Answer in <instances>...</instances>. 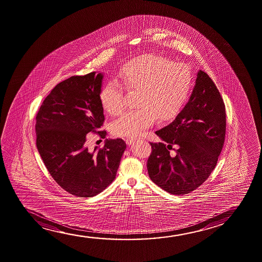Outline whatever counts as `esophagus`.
Masks as SVG:
<instances>
[{
    "instance_id": "esophagus-1",
    "label": "esophagus",
    "mask_w": 262,
    "mask_h": 262,
    "mask_svg": "<svg viewBox=\"0 0 262 262\" xmlns=\"http://www.w3.org/2000/svg\"><path fill=\"white\" fill-rule=\"evenodd\" d=\"M136 139H137V138H134V137H129V138H126L125 142H126V144H128V145H130V144L133 143L134 141H136Z\"/></svg>"
}]
</instances>
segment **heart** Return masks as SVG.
<instances>
[{"mask_svg": "<svg viewBox=\"0 0 262 262\" xmlns=\"http://www.w3.org/2000/svg\"><path fill=\"white\" fill-rule=\"evenodd\" d=\"M121 87L127 92H138L137 110L122 115L111 125L118 137H135L155 123L174 117L188 101L193 88L189 67L175 64L165 56L144 55L122 67L118 83L111 81L101 89L100 100L110 114H120L124 110Z\"/></svg>", "mask_w": 262, "mask_h": 262, "instance_id": "obj_1", "label": "heart"}]
</instances>
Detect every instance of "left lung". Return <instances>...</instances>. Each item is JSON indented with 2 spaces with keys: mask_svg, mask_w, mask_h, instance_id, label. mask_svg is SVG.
<instances>
[{
  "mask_svg": "<svg viewBox=\"0 0 262 262\" xmlns=\"http://www.w3.org/2000/svg\"><path fill=\"white\" fill-rule=\"evenodd\" d=\"M225 115L214 81L199 71L188 103L173 121L155 132L162 141L150 143L151 181L172 195L188 194L207 181L225 143Z\"/></svg>",
  "mask_w": 262,
  "mask_h": 262,
  "instance_id": "obj_1",
  "label": "left lung"
}]
</instances>
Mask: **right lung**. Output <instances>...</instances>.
<instances>
[{
    "instance_id": "obj_1",
    "label": "right lung",
    "mask_w": 262,
    "mask_h": 262,
    "mask_svg": "<svg viewBox=\"0 0 262 262\" xmlns=\"http://www.w3.org/2000/svg\"><path fill=\"white\" fill-rule=\"evenodd\" d=\"M95 72L72 76L52 90L36 116L37 148L52 178L72 195L92 198L116 178L126 144L106 139L102 148L89 150L90 132L105 138L100 93L103 75Z\"/></svg>"
}]
</instances>
